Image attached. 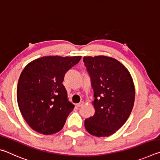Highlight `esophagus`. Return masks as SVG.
Masks as SVG:
<instances>
[{"mask_svg":"<svg viewBox=\"0 0 160 160\" xmlns=\"http://www.w3.org/2000/svg\"><path fill=\"white\" fill-rule=\"evenodd\" d=\"M83 104H84V102H80V103H78V104H77V106L78 107H82L83 106Z\"/></svg>","mask_w":160,"mask_h":160,"instance_id":"1","label":"esophagus"}]
</instances>
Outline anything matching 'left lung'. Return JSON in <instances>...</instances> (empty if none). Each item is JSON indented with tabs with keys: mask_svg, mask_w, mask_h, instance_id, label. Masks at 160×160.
Here are the masks:
<instances>
[{
	"mask_svg": "<svg viewBox=\"0 0 160 160\" xmlns=\"http://www.w3.org/2000/svg\"><path fill=\"white\" fill-rule=\"evenodd\" d=\"M94 90L95 113L85 119L89 133L109 136L125 123L132 109L135 87L128 69L115 58L105 56L83 58Z\"/></svg>",
	"mask_w": 160,
	"mask_h": 160,
	"instance_id": "obj_1",
	"label": "left lung"
}]
</instances>
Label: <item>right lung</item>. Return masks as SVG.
Segmentation results:
<instances>
[{
  "instance_id": "obj_1",
  "label": "right lung",
  "mask_w": 160,
  "mask_h": 160,
  "mask_svg": "<svg viewBox=\"0 0 160 160\" xmlns=\"http://www.w3.org/2000/svg\"><path fill=\"white\" fill-rule=\"evenodd\" d=\"M81 56H44L28 63L17 88L19 109L31 128L51 135L63 128L75 106L68 101L63 82L66 72Z\"/></svg>"
}]
</instances>
